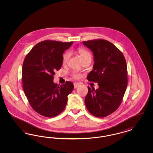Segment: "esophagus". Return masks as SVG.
<instances>
[{
    "instance_id": "obj_1",
    "label": "esophagus",
    "mask_w": 153,
    "mask_h": 153,
    "mask_svg": "<svg viewBox=\"0 0 153 153\" xmlns=\"http://www.w3.org/2000/svg\"><path fill=\"white\" fill-rule=\"evenodd\" d=\"M80 85V84L79 83H74V88H77Z\"/></svg>"
}]
</instances>
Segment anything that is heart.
Returning <instances> with one entry per match:
<instances>
[{
	"instance_id": "obj_1",
	"label": "heart",
	"mask_w": 153,
	"mask_h": 153,
	"mask_svg": "<svg viewBox=\"0 0 153 153\" xmlns=\"http://www.w3.org/2000/svg\"><path fill=\"white\" fill-rule=\"evenodd\" d=\"M78 52L79 53L81 58H82V60H84V59H85V58H91V54L90 52L88 51L87 50H86L85 49H83L82 48H79L78 49ZM70 56H71L70 51H66V53L64 54L63 57H62L63 63L67 62V61L70 58ZM72 76H73V78L77 79L80 78L81 77V75H80V73H78L77 71H73V73H72Z\"/></svg>"
}]
</instances>
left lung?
Returning <instances> with one entry per match:
<instances>
[{
    "mask_svg": "<svg viewBox=\"0 0 153 153\" xmlns=\"http://www.w3.org/2000/svg\"><path fill=\"white\" fill-rule=\"evenodd\" d=\"M83 44L94 56V69L88 80L99 85L96 90L88 87L85 105L92 115L107 117L118 108L123 100L128 82L126 61L122 51L107 40H89Z\"/></svg>",
    "mask_w": 153,
    "mask_h": 153,
    "instance_id": "left-lung-1",
    "label": "left lung"
}]
</instances>
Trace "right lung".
Segmentation results:
<instances>
[{
	"label": "right lung",
	"mask_w": 153,
	"mask_h": 153,
	"mask_svg": "<svg viewBox=\"0 0 153 153\" xmlns=\"http://www.w3.org/2000/svg\"><path fill=\"white\" fill-rule=\"evenodd\" d=\"M73 42L45 40L34 46L22 66L23 88L30 105L39 114L56 117L65 109L68 96L73 91L71 81L54 83L55 72L61 69L63 53Z\"/></svg>",
	"instance_id": "obj_1"
}]
</instances>
